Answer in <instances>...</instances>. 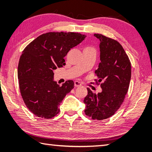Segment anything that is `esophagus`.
<instances>
[{"label":"esophagus","instance_id":"34e87169","mask_svg":"<svg viewBox=\"0 0 152 152\" xmlns=\"http://www.w3.org/2000/svg\"><path fill=\"white\" fill-rule=\"evenodd\" d=\"M82 86V83L78 81H75L74 82V86L75 87H80Z\"/></svg>","mask_w":152,"mask_h":152}]
</instances>
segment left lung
<instances>
[{
    "label": "left lung",
    "instance_id": "8db88e82",
    "mask_svg": "<svg viewBox=\"0 0 152 152\" xmlns=\"http://www.w3.org/2000/svg\"><path fill=\"white\" fill-rule=\"evenodd\" d=\"M100 40V60L95 74L102 92L93 93L89 88L83 100L85 114L92 119L102 120L111 117L120 108L127 94L131 77L129 57L117 40L101 34H94Z\"/></svg>",
    "mask_w": 152,
    "mask_h": 152
}]
</instances>
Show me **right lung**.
Returning a JSON list of instances; mask_svg holds the SVG:
<instances>
[{"mask_svg": "<svg viewBox=\"0 0 152 152\" xmlns=\"http://www.w3.org/2000/svg\"><path fill=\"white\" fill-rule=\"evenodd\" d=\"M86 37L50 32L40 35L23 51L18 69L19 89L25 105L36 116L50 119L59 112V105L74 83L68 80L59 86L53 81V70L65 65L64 57Z\"/></svg>", "mask_w": 152, "mask_h": 152, "instance_id": "add662e5", "label": "right lung"}]
</instances>
